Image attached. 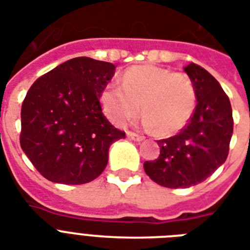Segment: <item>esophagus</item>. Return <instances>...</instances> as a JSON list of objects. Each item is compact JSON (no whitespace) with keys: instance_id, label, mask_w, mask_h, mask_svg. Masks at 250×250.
<instances>
[{"instance_id":"esophagus-1","label":"esophagus","mask_w":250,"mask_h":250,"mask_svg":"<svg viewBox=\"0 0 250 250\" xmlns=\"http://www.w3.org/2000/svg\"><path fill=\"white\" fill-rule=\"evenodd\" d=\"M127 137H128V139H131V140H135V141L144 140V136H141V135H139V133L131 132V131H128V132H127Z\"/></svg>"}]
</instances>
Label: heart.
Masks as SVG:
<instances>
[{
  "label": "heart",
  "instance_id": "heart-1",
  "mask_svg": "<svg viewBox=\"0 0 250 250\" xmlns=\"http://www.w3.org/2000/svg\"><path fill=\"white\" fill-rule=\"evenodd\" d=\"M196 104V88L186 74L149 63L127 68L122 86L109 85L101 93L102 109L114 125L136 118L141 105L144 127L161 136L184 128Z\"/></svg>",
  "mask_w": 250,
  "mask_h": 250
}]
</instances>
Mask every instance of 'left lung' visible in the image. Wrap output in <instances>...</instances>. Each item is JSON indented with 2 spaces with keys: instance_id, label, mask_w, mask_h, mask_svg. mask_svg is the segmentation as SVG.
<instances>
[{
  "instance_id": "left-lung-1",
  "label": "left lung",
  "mask_w": 250,
  "mask_h": 250,
  "mask_svg": "<svg viewBox=\"0 0 250 250\" xmlns=\"http://www.w3.org/2000/svg\"><path fill=\"white\" fill-rule=\"evenodd\" d=\"M184 71L197 94L193 115L178 135L157 141V160L144 162L149 178L167 188H188L209 178L227 160L233 132L232 107L217 79L196 63Z\"/></svg>"
}]
</instances>
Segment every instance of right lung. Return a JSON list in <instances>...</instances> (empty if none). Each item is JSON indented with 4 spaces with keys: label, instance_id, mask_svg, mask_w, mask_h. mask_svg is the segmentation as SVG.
<instances>
[{
    "label": "right lung",
    "instance_id": "right-lung-1",
    "mask_svg": "<svg viewBox=\"0 0 250 250\" xmlns=\"http://www.w3.org/2000/svg\"><path fill=\"white\" fill-rule=\"evenodd\" d=\"M115 71L78 57L40 76L21 104V146L50 182L85 184L101 175L109 148L125 133L102 113L100 97Z\"/></svg>",
    "mask_w": 250,
    "mask_h": 250
}]
</instances>
